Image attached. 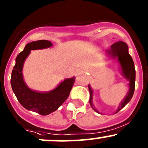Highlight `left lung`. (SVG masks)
<instances>
[{"label": "left lung", "instance_id": "left-lung-1", "mask_svg": "<svg viewBox=\"0 0 148 148\" xmlns=\"http://www.w3.org/2000/svg\"><path fill=\"white\" fill-rule=\"evenodd\" d=\"M106 54L108 57L110 59H116L119 64L120 71H121V75L129 81V91L127 95L124 97L122 101L120 103L118 108L115 114L118 113L121 109H122L131 100L134 92V87H135V69H134V64L132 58L129 53V48L125 42L122 41H119L116 43L113 44L110 48L106 50ZM89 91L90 93V104L93 110L98 114H101L95 108L92 103L93 99V92L92 87L90 84H88Z\"/></svg>", "mask_w": 148, "mask_h": 148}]
</instances>
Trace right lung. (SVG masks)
<instances>
[{
  "mask_svg": "<svg viewBox=\"0 0 148 148\" xmlns=\"http://www.w3.org/2000/svg\"><path fill=\"white\" fill-rule=\"evenodd\" d=\"M53 43L40 40L27 43L25 48L16 58V64L11 73V84L13 92L20 104L27 110L45 116L56 110L69 95L74 85L75 77L65 79L56 88L48 92H38L30 89L23 77L24 61L31 51L50 48Z\"/></svg>",
  "mask_w": 148,
  "mask_h": 148,
  "instance_id": "obj_1",
  "label": "right lung"
}]
</instances>
